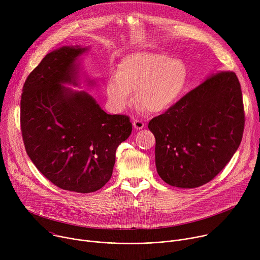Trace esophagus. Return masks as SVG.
<instances>
[{
	"label": "esophagus",
	"mask_w": 260,
	"mask_h": 260,
	"mask_svg": "<svg viewBox=\"0 0 260 260\" xmlns=\"http://www.w3.org/2000/svg\"><path fill=\"white\" fill-rule=\"evenodd\" d=\"M133 125L136 129H142L144 127V122L140 119H134L133 120Z\"/></svg>",
	"instance_id": "34e87169"
}]
</instances>
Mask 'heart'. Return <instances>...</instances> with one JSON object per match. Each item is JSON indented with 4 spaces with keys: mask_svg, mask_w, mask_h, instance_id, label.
Masks as SVG:
<instances>
[{
    "mask_svg": "<svg viewBox=\"0 0 260 260\" xmlns=\"http://www.w3.org/2000/svg\"><path fill=\"white\" fill-rule=\"evenodd\" d=\"M187 68L183 60L166 53H134L118 64L107 79V95L116 110L132 103V91L141 108L160 113L181 96L187 83Z\"/></svg>",
    "mask_w": 260,
    "mask_h": 260,
    "instance_id": "heart-1",
    "label": "heart"
}]
</instances>
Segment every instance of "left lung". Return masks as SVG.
<instances>
[{"label": "left lung", "mask_w": 260, "mask_h": 260, "mask_svg": "<svg viewBox=\"0 0 260 260\" xmlns=\"http://www.w3.org/2000/svg\"><path fill=\"white\" fill-rule=\"evenodd\" d=\"M244 126L243 96L236 73L213 74L149 121L159 177L180 188L210 182L234 156Z\"/></svg>", "instance_id": "left-lung-1"}]
</instances>
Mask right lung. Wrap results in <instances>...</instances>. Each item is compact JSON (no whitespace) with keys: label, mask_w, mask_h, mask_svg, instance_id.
<instances>
[{"label":"right lung","mask_w":260,"mask_h":260,"mask_svg":"<svg viewBox=\"0 0 260 260\" xmlns=\"http://www.w3.org/2000/svg\"><path fill=\"white\" fill-rule=\"evenodd\" d=\"M86 48L48 53L27 76L20 101L25 151L55 186L80 193L101 189L112 176L117 147L132 134L127 115H110L77 85L75 61Z\"/></svg>","instance_id":"1"}]
</instances>
